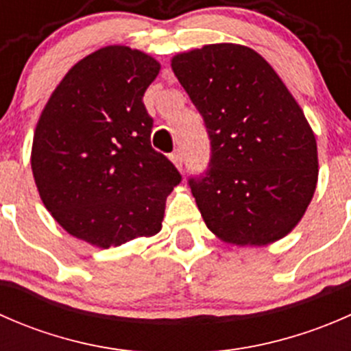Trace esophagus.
<instances>
[{
  "mask_svg": "<svg viewBox=\"0 0 351 351\" xmlns=\"http://www.w3.org/2000/svg\"><path fill=\"white\" fill-rule=\"evenodd\" d=\"M169 159H171V162L176 166V168L182 169V166H183V158H182V154H180V151H175V153L169 154Z\"/></svg>",
  "mask_w": 351,
  "mask_h": 351,
  "instance_id": "esophagus-1",
  "label": "esophagus"
}]
</instances>
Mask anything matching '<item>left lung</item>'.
<instances>
[{
    "label": "left lung",
    "instance_id": "left-lung-1",
    "mask_svg": "<svg viewBox=\"0 0 351 351\" xmlns=\"http://www.w3.org/2000/svg\"><path fill=\"white\" fill-rule=\"evenodd\" d=\"M171 67L204 119L210 161L189 185L207 228L263 246L302 219L317 183L313 129L284 81L253 49L212 44Z\"/></svg>",
    "mask_w": 351,
    "mask_h": 351
}]
</instances>
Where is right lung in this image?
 I'll list each match as a JSON object with an SVG mask.
<instances>
[{
	"instance_id": "obj_1",
	"label": "right lung",
	"mask_w": 351,
	"mask_h": 351,
	"mask_svg": "<svg viewBox=\"0 0 351 351\" xmlns=\"http://www.w3.org/2000/svg\"><path fill=\"white\" fill-rule=\"evenodd\" d=\"M159 67L125 45L98 49L67 71L38 119L35 185L74 238L110 247L161 231L166 197L182 175L151 146L143 97Z\"/></svg>"
}]
</instances>
